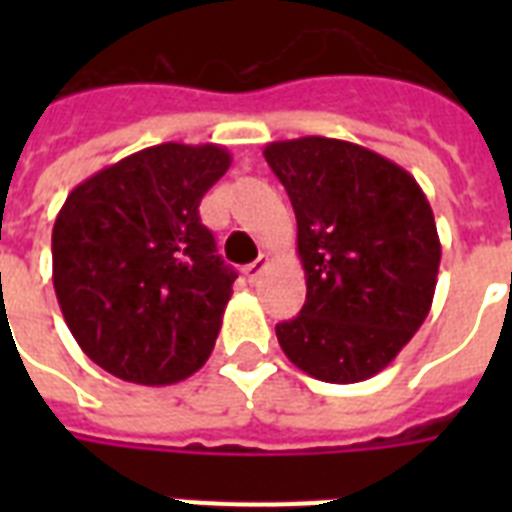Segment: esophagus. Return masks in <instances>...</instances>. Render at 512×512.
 I'll return each mask as SVG.
<instances>
[{"label": "esophagus", "instance_id": "1", "mask_svg": "<svg viewBox=\"0 0 512 512\" xmlns=\"http://www.w3.org/2000/svg\"><path fill=\"white\" fill-rule=\"evenodd\" d=\"M265 265H268V255H260L255 260V263H249L247 268H244V273H247L249 281H257V276L265 271Z\"/></svg>", "mask_w": 512, "mask_h": 512}]
</instances>
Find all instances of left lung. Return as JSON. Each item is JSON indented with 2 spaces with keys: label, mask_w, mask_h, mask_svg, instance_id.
Here are the masks:
<instances>
[{
  "label": "left lung",
  "mask_w": 512,
  "mask_h": 512,
  "mask_svg": "<svg viewBox=\"0 0 512 512\" xmlns=\"http://www.w3.org/2000/svg\"><path fill=\"white\" fill-rule=\"evenodd\" d=\"M263 154L295 209L308 287L300 316L276 327L281 350L316 380H369L428 319L433 209L404 167L348 140H279Z\"/></svg>",
  "instance_id": "1"
}]
</instances>
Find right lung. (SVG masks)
<instances>
[{
	"instance_id": "add662e5",
	"label": "right lung",
	"mask_w": 512,
	"mask_h": 512,
	"mask_svg": "<svg viewBox=\"0 0 512 512\" xmlns=\"http://www.w3.org/2000/svg\"><path fill=\"white\" fill-rule=\"evenodd\" d=\"M223 146L162 143L95 172L52 228V284L79 348L119 380L172 385L204 366L236 271L201 225Z\"/></svg>"
}]
</instances>
